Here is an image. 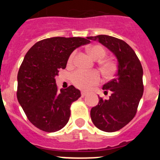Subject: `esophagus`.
Here are the masks:
<instances>
[{"instance_id":"obj_1","label":"esophagus","mask_w":160,"mask_h":160,"mask_svg":"<svg viewBox=\"0 0 160 160\" xmlns=\"http://www.w3.org/2000/svg\"><path fill=\"white\" fill-rule=\"evenodd\" d=\"M87 94H88V92L81 91V97H82V98H83V97H84V96H86Z\"/></svg>"}]
</instances>
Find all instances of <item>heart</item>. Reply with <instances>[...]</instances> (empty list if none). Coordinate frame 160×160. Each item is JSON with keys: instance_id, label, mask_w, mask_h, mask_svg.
<instances>
[{"instance_id": "b5f03b06", "label": "heart", "mask_w": 160, "mask_h": 160, "mask_svg": "<svg viewBox=\"0 0 160 160\" xmlns=\"http://www.w3.org/2000/svg\"><path fill=\"white\" fill-rule=\"evenodd\" d=\"M88 52L93 59H100L106 55V50L103 46L100 45H93L88 49ZM76 52H72L69 56V66L72 65L75 57ZM100 67L101 70L106 75H111L115 70V66L112 61L109 59H104L100 62ZM71 80L72 83L77 88L82 90H88L91 87L98 84L101 81V75L98 71H90L85 72L83 70H77L71 76Z\"/></svg>"}]
</instances>
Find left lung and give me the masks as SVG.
Wrapping results in <instances>:
<instances>
[{
    "label": "left lung",
    "mask_w": 160,
    "mask_h": 160,
    "mask_svg": "<svg viewBox=\"0 0 160 160\" xmlns=\"http://www.w3.org/2000/svg\"><path fill=\"white\" fill-rule=\"evenodd\" d=\"M98 40L117 57L118 72L115 78L103 86L111 90L109 99L99 98V103L92 108L90 117L100 130L113 132L128 124L136 114L144 91L142 64L135 51L125 41L105 35L88 37Z\"/></svg>",
    "instance_id": "left-lung-1"
}]
</instances>
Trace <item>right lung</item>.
Here are the masks:
<instances>
[{"instance_id": "right-lung-1", "label": "right lung", "mask_w": 160, "mask_h": 160, "mask_svg": "<svg viewBox=\"0 0 160 160\" xmlns=\"http://www.w3.org/2000/svg\"><path fill=\"white\" fill-rule=\"evenodd\" d=\"M90 42L80 37H52L36 42L26 53L18 73L17 98L36 128L54 132L69 122L70 106L80 91L72 85L59 90L55 77L66 68L74 49Z\"/></svg>"}]
</instances>
